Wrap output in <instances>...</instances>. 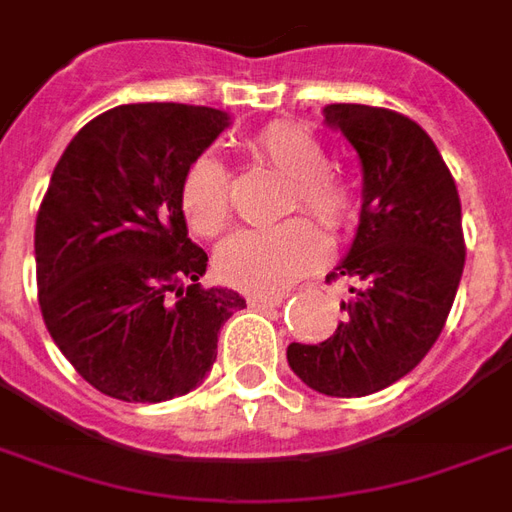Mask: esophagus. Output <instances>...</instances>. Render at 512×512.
Masks as SVG:
<instances>
[{"label": "esophagus", "mask_w": 512, "mask_h": 512, "mask_svg": "<svg viewBox=\"0 0 512 512\" xmlns=\"http://www.w3.org/2000/svg\"><path fill=\"white\" fill-rule=\"evenodd\" d=\"M285 301V293H255L252 298H249V304L252 306H279Z\"/></svg>", "instance_id": "1"}]
</instances>
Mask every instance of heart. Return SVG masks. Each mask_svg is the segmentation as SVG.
Instances as JSON below:
<instances>
[{
	"instance_id": "1",
	"label": "heart",
	"mask_w": 512,
	"mask_h": 512,
	"mask_svg": "<svg viewBox=\"0 0 512 512\" xmlns=\"http://www.w3.org/2000/svg\"><path fill=\"white\" fill-rule=\"evenodd\" d=\"M260 160L293 179L290 208L304 206L325 227L339 230L355 217V195L328 173L331 160L320 140L293 124H271L252 140ZM184 217L200 236H217L230 219V179L222 162L200 157L181 184ZM328 252L320 227L309 219H290L276 227H244L217 249V274L241 290H279L320 266Z\"/></svg>"
}]
</instances>
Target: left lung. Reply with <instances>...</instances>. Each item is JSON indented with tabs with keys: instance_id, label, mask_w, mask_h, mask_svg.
Here are the masks:
<instances>
[{
	"instance_id": "1",
	"label": "left lung",
	"mask_w": 512,
	"mask_h": 512,
	"mask_svg": "<svg viewBox=\"0 0 512 512\" xmlns=\"http://www.w3.org/2000/svg\"><path fill=\"white\" fill-rule=\"evenodd\" d=\"M361 160V217L333 276L355 282L344 323L320 344L287 347L312 391L358 399L410 374L448 320L464 271L461 200L423 127L401 113L336 102L323 108Z\"/></svg>"
}]
</instances>
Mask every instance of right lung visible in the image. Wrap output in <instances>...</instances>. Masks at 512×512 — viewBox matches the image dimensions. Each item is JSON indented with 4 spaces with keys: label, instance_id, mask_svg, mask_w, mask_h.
I'll use <instances>...</instances> for the list:
<instances>
[{
    "label": "right lung",
    "instance_id": "1",
    "mask_svg": "<svg viewBox=\"0 0 512 512\" xmlns=\"http://www.w3.org/2000/svg\"><path fill=\"white\" fill-rule=\"evenodd\" d=\"M230 127L217 108L138 102L83 127L34 225L45 328L105 396L176 399L206 380L217 333L246 301L200 285L208 255L189 238L181 184Z\"/></svg>",
    "mask_w": 512,
    "mask_h": 512
}]
</instances>
